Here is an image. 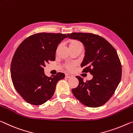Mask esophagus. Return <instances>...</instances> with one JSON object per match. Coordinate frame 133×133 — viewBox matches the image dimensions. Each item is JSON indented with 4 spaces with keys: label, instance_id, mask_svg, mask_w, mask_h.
Segmentation results:
<instances>
[{
    "label": "esophagus",
    "instance_id": "esophagus-1",
    "mask_svg": "<svg viewBox=\"0 0 133 133\" xmlns=\"http://www.w3.org/2000/svg\"><path fill=\"white\" fill-rule=\"evenodd\" d=\"M72 77V75L71 74H66V75H65V77L66 78H71Z\"/></svg>",
    "mask_w": 133,
    "mask_h": 133
}]
</instances>
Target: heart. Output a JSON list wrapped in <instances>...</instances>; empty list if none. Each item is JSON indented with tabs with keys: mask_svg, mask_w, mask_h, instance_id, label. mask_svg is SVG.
Returning a JSON list of instances; mask_svg holds the SVG:
<instances>
[{
	"mask_svg": "<svg viewBox=\"0 0 133 133\" xmlns=\"http://www.w3.org/2000/svg\"><path fill=\"white\" fill-rule=\"evenodd\" d=\"M69 46H82V43L79 42V41H72V42L70 43V45H69ZM74 67V65L70 64V65H68V66H67V68L69 69H72Z\"/></svg>",
	"mask_w": 133,
	"mask_h": 133,
	"instance_id": "1",
	"label": "heart"
}]
</instances>
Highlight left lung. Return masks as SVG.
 Instances as JSON below:
<instances>
[{
  "label": "left lung",
  "instance_id": "obj_1",
  "mask_svg": "<svg viewBox=\"0 0 133 133\" xmlns=\"http://www.w3.org/2000/svg\"><path fill=\"white\" fill-rule=\"evenodd\" d=\"M85 46V56L81 64L84 72L92 75V79L84 82L77 76L79 84L72 92L76 98L89 107L105 104L118 87L121 79V64L116 50L103 37L90 33L67 34Z\"/></svg>",
  "mask_w": 133,
  "mask_h": 133
}]
</instances>
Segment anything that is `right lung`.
Returning a JSON list of instances; mask_svg holds the SVG:
<instances>
[{
	"mask_svg": "<svg viewBox=\"0 0 133 133\" xmlns=\"http://www.w3.org/2000/svg\"><path fill=\"white\" fill-rule=\"evenodd\" d=\"M67 38L66 34L39 33L30 36L15 51L10 66L15 88L27 103L42 105L53 96L57 82L65 78L58 72L48 77L45 64L55 60L58 45Z\"/></svg>",
	"mask_w": 133,
	"mask_h": 133,
	"instance_id": "add662e5",
	"label": "right lung"
}]
</instances>
